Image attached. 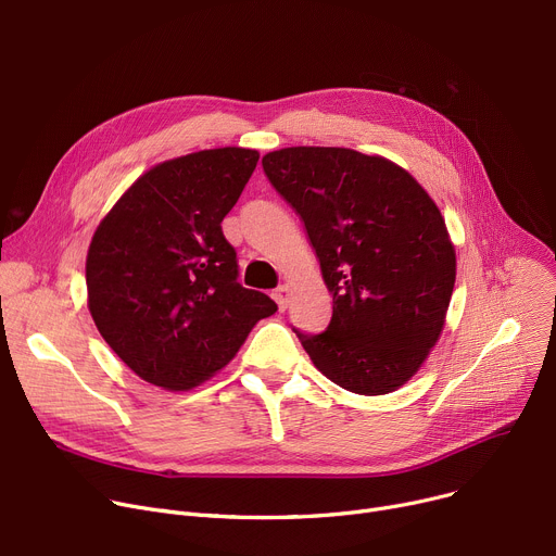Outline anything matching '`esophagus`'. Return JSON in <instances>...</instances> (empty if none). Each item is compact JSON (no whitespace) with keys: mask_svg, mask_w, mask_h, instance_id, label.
<instances>
[{"mask_svg":"<svg viewBox=\"0 0 556 556\" xmlns=\"http://www.w3.org/2000/svg\"><path fill=\"white\" fill-rule=\"evenodd\" d=\"M290 288L283 283V286H279L275 292H273V300L277 302V306H279V311H286L288 308V302H290Z\"/></svg>","mask_w":556,"mask_h":556,"instance_id":"esophagus-1","label":"esophagus"}]
</instances>
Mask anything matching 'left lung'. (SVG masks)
<instances>
[{
	"mask_svg": "<svg viewBox=\"0 0 556 556\" xmlns=\"http://www.w3.org/2000/svg\"><path fill=\"white\" fill-rule=\"evenodd\" d=\"M304 220L332 317L319 336L292 328L313 364L359 395L409 382L435 346L456 281L445 218L400 165L346 147H286L262 159Z\"/></svg>",
	"mask_w": 556,
	"mask_h": 556,
	"instance_id": "8db88e82",
	"label": "left lung"
}]
</instances>
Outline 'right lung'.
Here are the masks:
<instances>
[{"label":"right lung","mask_w":556,"mask_h":556,"mask_svg":"<svg viewBox=\"0 0 556 556\" xmlns=\"http://www.w3.org/2000/svg\"><path fill=\"white\" fill-rule=\"evenodd\" d=\"M256 150L220 147L144 172L98 226L87 254L89 311L104 342L144 382L188 391L224 368L268 294L243 288L220 220Z\"/></svg>","instance_id":"right-lung-1"}]
</instances>
